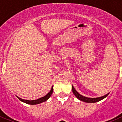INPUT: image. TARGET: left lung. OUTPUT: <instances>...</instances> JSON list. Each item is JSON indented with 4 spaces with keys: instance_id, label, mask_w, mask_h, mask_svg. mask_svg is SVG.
<instances>
[{
    "instance_id": "1",
    "label": "left lung",
    "mask_w": 122,
    "mask_h": 122,
    "mask_svg": "<svg viewBox=\"0 0 122 122\" xmlns=\"http://www.w3.org/2000/svg\"><path fill=\"white\" fill-rule=\"evenodd\" d=\"M72 91L73 94L75 95V96L78 99H79L81 101H82L84 102H86V103H96V102H99L100 100H103V99L106 98L107 96L108 95L109 93H107V95H104V96H102V97H96V98H90V97H85V96H82V95H80V93H78V92L75 89V88L73 87V86H72Z\"/></svg>"
}]
</instances>
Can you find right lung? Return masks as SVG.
<instances>
[{
  "label": "right lung",
  "mask_w": 122,
  "mask_h": 122,
  "mask_svg": "<svg viewBox=\"0 0 122 122\" xmlns=\"http://www.w3.org/2000/svg\"><path fill=\"white\" fill-rule=\"evenodd\" d=\"M53 91V86L51 87V90L46 95H45V96H43L42 97H41L40 99H37V100H25V99H22L21 98L19 97L18 96H16V97L18 98L19 100H20L21 102H23V103H26V104H31V105H35V104H40V103H43V102H46L47 99H49V97L51 96V94H52Z\"/></svg>",
  "instance_id": "right-lung-1"
}]
</instances>
